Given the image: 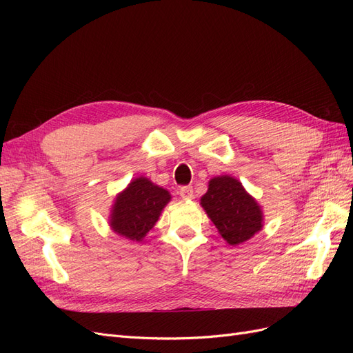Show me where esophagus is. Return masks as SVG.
Here are the masks:
<instances>
[{"label": "esophagus", "mask_w": 353, "mask_h": 353, "mask_svg": "<svg viewBox=\"0 0 353 353\" xmlns=\"http://www.w3.org/2000/svg\"><path fill=\"white\" fill-rule=\"evenodd\" d=\"M179 196L183 197V199H193V196H194V191H193V187H190V185H185V187H181L179 188Z\"/></svg>", "instance_id": "esophagus-1"}]
</instances>
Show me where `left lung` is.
Returning <instances> with one entry per match:
<instances>
[{
	"mask_svg": "<svg viewBox=\"0 0 353 353\" xmlns=\"http://www.w3.org/2000/svg\"><path fill=\"white\" fill-rule=\"evenodd\" d=\"M201 206L221 236L232 245L252 239L262 228L259 205L232 176L212 178Z\"/></svg>",
	"mask_w": 353,
	"mask_h": 353,
	"instance_id": "obj_1",
	"label": "left lung"
}]
</instances>
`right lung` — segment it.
I'll return each mask as SVG.
<instances>
[{
    "label": "right lung",
    "mask_w": 353,
    "mask_h": 353,
    "mask_svg": "<svg viewBox=\"0 0 353 353\" xmlns=\"http://www.w3.org/2000/svg\"><path fill=\"white\" fill-rule=\"evenodd\" d=\"M169 200L165 188L144 176L137 178L116 197L110 225L119 236L140 241L153 228Z\"/></svg>",
    "instance_id": "1"
}]
</instances>
